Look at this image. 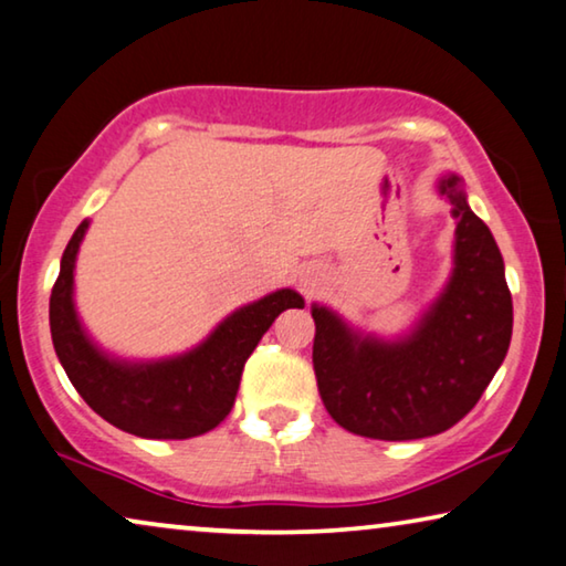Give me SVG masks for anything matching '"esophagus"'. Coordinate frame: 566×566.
Masks as SVG:
<instances>
[{"label":"esophagus","instance_id":"esophagus-1","mask_svg":"<svg viewBox=\"0 0 566 566\" xmlns=\"http://www.w3.org/2000/svg\"><path fill=\"white\" fill-rule=\"evenodd\" d=\"M316 281H318V271H303L301 273V283H303V289H306V291H311L313 285H316Z\"/></svg>","mask_w":566,"mask_h":566}]
</instances>
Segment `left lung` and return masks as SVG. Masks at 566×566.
<instances>
[{
  "label": "left lung",
  "mask_w": 566,
  "mask_h": 566,
  "mask_svg": "<svg viewBox=\"0 0 566 566\" xmlns=\"http://www.w3.org/2000/svg\"><path fill=\"white\" fill-rule=\"evenodd\" d=\"M453 205V275L410 334L364 336L313 303V371L328 415L374 440L446 432L473 410L511 344L514 303L503 258L455 174L440 179Z\"/></svg>",
  "instance_id": "obj_1"
}]
</instances>
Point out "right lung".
Masks as SVG:
<instances>
[{"label": "right lung", "mask_w": 566, "mask_h": 566, "mask_svg": "<svg viewBox=\"0 0 566 566\" xmlns=\"http://www.w3.org/2000/svg\"><path fill=\"white\" fill-rule=\"evenodd\" d=\"M88 220L67 242L50 295V334L67 379L93 412L113 428L149 440H187L210 432L230 415L248 356L285 308L303 298L281 289L238 308L197 349L161 361L111 359L77 321L73 271Z\"/></svg>", "instance_id": "add662e5"}]
</instances>
